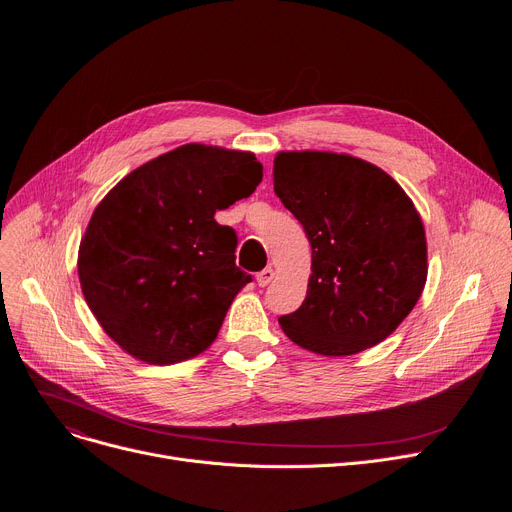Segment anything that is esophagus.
<instances>
[{
    "label": "esophagus",
    "mask_w": 512,
    "mask_h": 512,
    "mask_svg": "<svg viewBox=\"0 0 512 512\" xmlns=\"http://www.w3.org/2000/svg\"><path fill=\"white\" fill-rule=\"evenodd\" d=\"M274 270H272V267H265V270H261L259 274H257V284L263 288V286H267V284H270L272 280H274Z\"/></svg>",
    "instance_id": "obj_1"
}]
</instances>
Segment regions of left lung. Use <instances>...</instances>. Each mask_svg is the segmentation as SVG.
<instances>
[{"label":"left lung","mask_w":512,"mask_h":512,"mask_svg":"<svg viewBox=\"0 0 512 512\" xmlns=\"http://www.w3.org/2000/svg\"><path fill=\"white\" fill-rule=\"evenodd\" d=\"M274 191L313 251L307 297L280 317L284 334L324 357L386 340L427 280L425 230L407 193L369 161L330 151H280Z\"/></svg>","instance_id":"1"}]
</instances>
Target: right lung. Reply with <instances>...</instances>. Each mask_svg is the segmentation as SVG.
I'll return each mask as SVG.
<instances>
[{
  "instance_id": "add662e5",
  "label": "right lung",
  "mask_w": 512,
  "mask_h": 512,
  "mask_svg": "<svg viewBox=\"0 0 512 512\" xmlns=\"http://www.w3.org/2000/svg\"><path fill=\"white\" fill-rule=\"evenodd\" d=\"M253 153L188 143L122 178L95 207L78 280L105 334L134 359L172 365L201 355L251 276L236 232L215 211L253 195Z\"/></svg>"
}]
</instances>
